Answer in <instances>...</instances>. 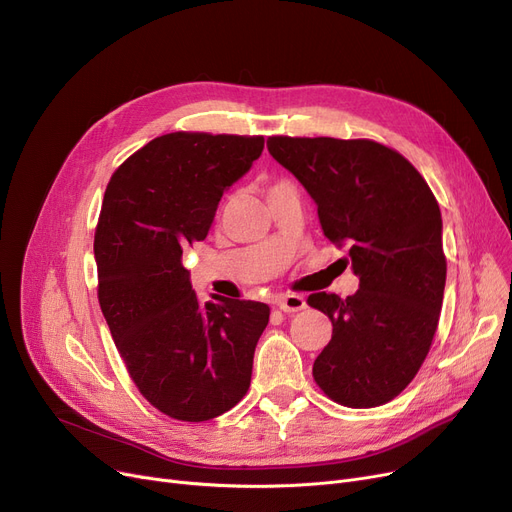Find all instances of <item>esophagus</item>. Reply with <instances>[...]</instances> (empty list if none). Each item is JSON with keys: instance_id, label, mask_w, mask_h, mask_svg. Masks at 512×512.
Segmentation results:
<instances>
[{"instance_id": "obj_1", "label": "esophagus", "mask_w": 512, "mask_h": 512, "mask_svg": "<svg viewBox=\"0 0 512 512\" xmlns=\"http://www.w3.org/2000/svg\"><path fill=\"white\" fill-rule=\"evenodd\" d=\"M305 307H307V303L303 297H299V294H282V297L278 299V309L284 313H294V311H301Z\"/></svg>"}]
</instances>
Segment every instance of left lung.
Returning a JSON list of instances; mask_svg holds the SVG:
<instances>
[{
  "mask_svg": "<svg viewBox=\"0 0 512 512\" xmlns=\"http://www.w3.org/2000/svg\"><path fill=\"white\" fill-rule=\"evenodd\" d=\"M267 151L317 205L359 276L351 297L315 292L332 340L313 363L317 386L344 407L384 405L405 390L432 346L446 284L442 213L400 153L365 139L270 137Z\"/></svg>",
  "mask_w": 512,
  "mask_h": 512,
  "instance_id": "obj_1",
  "label": "left lung"
}]
</instances>
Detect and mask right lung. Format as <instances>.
Segmentation results:
<instances>
[{
  "instance_id": "obj_1",
  "label": "right lung",
  "mask_w": 512,
  "mask_h": 512,
  "mask_svg": "<svg viewBox=\"0 0 512 512\" xmlns=\"http://www.w3.org/2000/svg\"><path fill=\"white\" fill-rule=\"evenodd\" d=\"M263 137L172 132L130 155L105 188L95 232L99 305L132 382L155 409L209 421L247 394L270 307L201 303L182 253L203 240L222 195Z\"/></svg>"
}]
</instances>
